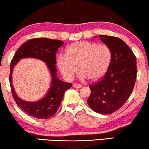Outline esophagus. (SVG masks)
<instances>
[{"mask_svg":"<svg viewBox=\"0 0 149 149\" xmlns=\"http://www.w3.org/2000/svg\"><path fill=\"white\" fill-rule=\"evenodd\" d=\"M72 86L75 88H81L82 86L79 84H74L72 85Z\"/></svg>","mask_w":149,"mask_h":149,"instance_id":"34e87169","label":"esophagus"}]
</instances>
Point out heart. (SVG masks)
<instances>
[{
	"instance_id": "1",
	"label": "heart",
	"mask_w": 149,
	"mask_h": 149,
	"mask_svg": "<svg viewBox=\"0 0 149 149\" xmlns=\"http://www.w3.org/2000/svg\"><path fill=\"white\" fill-rule=\"evenodd\" d=\"M111 57V49L108 45L83 41L70 45L66 49V55H58L57 64L67 80L72 79L79 67L80 80L88 78L96 81L107 72Z\"/></svg>"
}]
</instances>
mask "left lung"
<instances>
[{"mask_svg":"<svg viewBox=\"0 0 149 149\" xmlns=\"http://www.w3.org/2000/svg\"><path fill=\"white\" fill-rule=\"evenodd\" d=\"M100 39L110 48L111 61L105 76L89 86L91 94L87 103L94 111L106 115L118 110L130 96L136 77V61L122 40L104 35Z\"/></svg>","mask_w":149,"mask_h":149,"instance_id":"left-lung-1","label":"left lung"}]
</instances>
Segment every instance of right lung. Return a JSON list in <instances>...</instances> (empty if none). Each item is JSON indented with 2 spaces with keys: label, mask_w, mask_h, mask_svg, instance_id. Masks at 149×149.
Returning <instances> with one entry per match:
<instances>
[{
  "label": "right lung",
  "mask_w": 149,
  "mask_h": 149,
  "mask_svg": "<svg viewBox=\"0 0 149 149\" xmlns=\"http://www.w3.org/2000/svg\"><path fill=\"white\" fill-rule=\"evenodd\" d=\"M64 44L58 40L41 38L26 41L17 50L11 61L10 69V84L16 103L28 115L45 119L49 118L57 112L64 96L65 92L72 84L58 79L56 69V53L57 49ZM34 58L46 63L52 77L50 87L45 97L36 102H28L21 99L17 95L12 84V72L14 67L22 58Z\"/></svg>",
  "instance_id": "1"
}]
</instances>
